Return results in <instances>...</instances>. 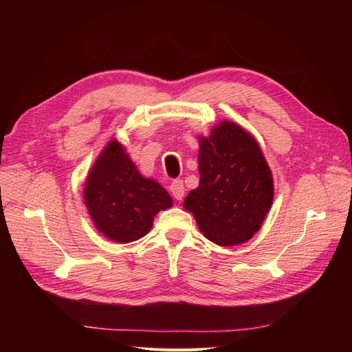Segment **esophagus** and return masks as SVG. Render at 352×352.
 Listing matches in <instances>:
<instances>
[{"label":"esophagus","instance_id":"34e87169","mask_svg":"<svg viewBox=\"0 0 352 352\" xmlns=\"http://www.w3.org/2000/svg\"><path fill=\"white\" fill-rule=\"evenodd\" d=\"M169 190L177 201H182L184 198V184L182 180H174L169 186Z\"/></svg>","mask_w":352,"mask_h":352}]
</instances>
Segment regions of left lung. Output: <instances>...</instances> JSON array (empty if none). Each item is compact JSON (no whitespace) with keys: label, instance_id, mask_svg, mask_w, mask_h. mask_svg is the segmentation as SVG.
<instances>
[{"label":"left lung","instance_id":"1","mask_svg":"<svg viewBox=\"0 0 352 352\" xmlns=\"http://www.w3.org/2000/svg\"><path fill=\"white\" fill-rule=\"evenodd\" d=\"M199 186L184 198L201 233L221 246L257 233L272 206V174L260 146L242 126L223 121L199 140Z\"/></svg>","mask_w":352,"mask_h":352}]
</instances>
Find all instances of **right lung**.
I'll return each instance as SVG.
<instances>
[{
  "label": "right lung",
  "instance_id": "obj_1",
  "mask_svg": "<svg viewBox=\"0 0 352 352\" xmlns=\"http://www.w3.org/2000/svg\"><path fill=\"white\" fill-rule=\"evenodd\" d=\"M85 201L96 228L119 243L144 237L157 212L172 206L169 193L157 182L142 177L116 140L95 162Z\"/></svg>",
  "mask_w": 352,
  "mask_h": 352
}]
</instances>
